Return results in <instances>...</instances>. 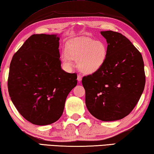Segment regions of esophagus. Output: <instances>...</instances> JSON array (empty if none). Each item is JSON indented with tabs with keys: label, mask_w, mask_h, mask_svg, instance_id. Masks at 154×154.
Instances as JSON below:
<instances>
[{
	"label": "esophagus",
	"mask_w": 154,
	"mask_h": 154,
	"mask_svg": "<svg viewBox=\"0 0 154 154\" xmlns=\"http://www.w3.org/2000/svg\"><path fill=\"white\" fill-rule=\"evenodd\" d=\"M82 79V77L80 75H78V76H77V80H78V82H81Z\"/></svg>",
	"instance_id": "obj_1"
}]
</instances>
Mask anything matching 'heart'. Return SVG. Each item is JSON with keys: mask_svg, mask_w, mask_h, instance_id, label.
Masks as SVG:
<instances>
[{"mask_svg": "<svg viewBox=\"0 0 154 154\" xmlns=\"http://www.w3.org/2000/svg\"><path fill=\"white\" fill-rule=\"evenodd\" d=\"M108 54V48L103 41L91 38H79L68 41L66 51L61 55L66 67L72 66V60L77 61L79 69L85 74L91 75L104 66Z\"/></svg>", "mask_w": 154, "mask_h": 154, "instance_id": "1", "label": "heart"}]
</instances>
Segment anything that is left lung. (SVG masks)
<instances>
[{"label": "left lung", "instance_id": "1", "mask_svg": "<svg viewBox=\"0 0 154 154\" xmlns=\"http://www.w3.org/2000/svg\"><path fill=\"white\" fill-rule=\"evenodd\" d=\"M108 54L100 69L82 79L88 111L98 120L116 121L128 116L140 98L145 85L140 52L122 34L102 31Z\"/></svg>", "mask_w": 154, "mask_h": 154}]
</instances>
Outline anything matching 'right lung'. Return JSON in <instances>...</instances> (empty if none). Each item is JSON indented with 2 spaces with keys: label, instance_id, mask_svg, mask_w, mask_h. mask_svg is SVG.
Listing matches in <instances>:
<instances>
[{
  "label": "right lung",
  "instance_id": "1",
  "mask_svg": "<svg viewBox=\"0 0 154 154\" xmlns=\"http://www.w3.org/2000/svg\"><path fill=\"white\" fill-rule=\"evenodd\" d=\"M59 41L57 34H33L11 61L8 91L11 102L33 125L58 120L66 97L77 84L76 73L61 69Z\"/></svg>",
  "mask_w": 154,
  "mask_h": 154
}]
</instances>
